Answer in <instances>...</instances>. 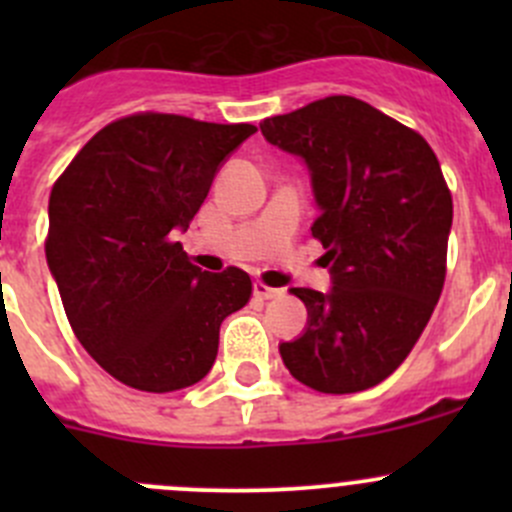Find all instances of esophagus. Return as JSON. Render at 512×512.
Here are the masks:
<instances>
[{"label":"esophagus","instance_id":"obj_1","mask_svg":"<svg viewBox=\"0 0 512 512\" xmlns=\"http://www.w3.org/2000/svg\"><path fill=\"white\" fill-rule=\"evenodd\" d=\"M282 292H285V289L267 287L265 282H255V285H252V294H255L257 299H275V297H282Z\"/></svg>","mask_w":512,"mask_h":512}]
</instances>
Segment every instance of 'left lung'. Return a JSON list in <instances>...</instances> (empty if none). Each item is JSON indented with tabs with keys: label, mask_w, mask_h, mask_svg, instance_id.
<instances>
[{
	"label": "left lung",
	"mask_w": 512,
	"mask_h": 512,
	"mask_svg": "<svg viewBox=\"0 0 512 512\" xmlns=\"http://www.w3.org/2000/svg\"><path fill=\"white\" fill-rule=\"evenodd\" d=\"M302 158L319 218L327 292L292 287L307 327L280 344L289 374L322 394H354L394 374L426 329L446 280L453 200L436 153L411 128L352 96L260 123Z\"/></svg>",
	"instance_id": "left-lung-1"
}]
</instances>
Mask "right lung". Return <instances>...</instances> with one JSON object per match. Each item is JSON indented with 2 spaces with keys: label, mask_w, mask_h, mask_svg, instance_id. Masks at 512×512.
Wrapping results in <instances>:
<instances>
[{
  "label": "right lung",
  "mask_w": 512,
  "mask_h": 512,
  "mask_svg": "<svg viewBox=\"0 0 512 512\" xmlns=\"http://www.w3.org/2000/svg\"><path fill=\"white\" fill-rule=\"evenodd\" d=\"M255 131L138 113L101 128L51 188L49 272L76 339L113 379L165 394L213 369L220 324L252 282L190 265L173 237Z\"/></svg>",
  "instance_id": "1"
}]
</instances>
